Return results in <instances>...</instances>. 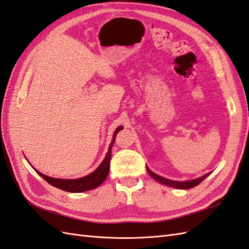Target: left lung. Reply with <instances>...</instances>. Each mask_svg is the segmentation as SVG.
<instances>
[{"label":"left lung","instance_id":"1","mask_svg":"<svg viewBox=\"0 0 249 249\" xmlns=\"http://www.w3.org/2000/svg\"><path fill=\"white\" fill-rule=\"evenodd\" d=\"M146 170H147V173L149 174V176L152 178V179L156 180L157 182L161 183V184H164V185L166 186H170V187H174V188H178V189H189V188H193L196 185H199V184L205 179V178H207L209 174H206L205 176H202L201 178H199V179H196V180H190V181H183V182H180V181H174V180H169V179H166V178H163L161 176H158L156 175L155 173H152V171L146 166Z\"/></svg>","mask_w":249,"mask_h":249}]
</instances>
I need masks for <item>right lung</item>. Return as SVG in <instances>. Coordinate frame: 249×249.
Masks as SVG:
<instances>
[{"mask_svg":"<svg viewBox=\"0 0 249 249\" xmlns=\"http://www.w3.org/2000/svg\"><path fill=\"white\" fill-rule=\"evenodd\" d=\"M122 129H123V126H119L118 128L114 130L111 143L109 145V147H108V151H107L105 159L103 160V162L101 163L100 166L90 175L83 177V178H81V179L66 180V179H55V178H50L48 176L41 174L40 171H37L36 169H35V170L36 171L37 175L43 178L44 180H46L50 184V185H53L56 188H60L62 190L68 191V193H82V191L90 190V189L98 187L105 181V179L108 176V173H109L112 145H113L114 141H116V137L118 135V132Z\"/></svg>","mask_w":249,"mask_h":249,"instance_id":"1","label":"right lung"}]
</instances>
